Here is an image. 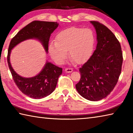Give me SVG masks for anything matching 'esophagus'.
<instances>
[{"label":"esophagus","mask_w":133,"mask_h":133,"mask_svg":"<svg viewBox=\"0 0 133 133\" xmlns=\"http://www.w3.org/2000/svg\"><path fill=\"white\" fill-rule=\"evenodd\" d=\"M65 71L66 73H71V72L73 71V69L71 68H66L65 69Z\"/></svg>","instance_id":"34e87169"}]
</instances>
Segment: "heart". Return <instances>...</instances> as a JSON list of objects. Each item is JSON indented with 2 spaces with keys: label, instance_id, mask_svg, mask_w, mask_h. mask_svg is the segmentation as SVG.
<instances>
[{
  "label": "heart",
  "instance_id": "1",
  "mask_svg": "<svg viewBox=\"0 0 133 133\" xmlns=\"http://www.w3.org/2000/svg\"><path fill=\"white\" fill-rule=\"evenodd\" d=\"M95 36L90 28L73 27L62 31L56 41L49 45L50 56L57 64H62L68 56L77 64L86 62L92 54Z\"/></svg>",
  "mask_w": 133,
  "mask_h": 133
}]
</instances>
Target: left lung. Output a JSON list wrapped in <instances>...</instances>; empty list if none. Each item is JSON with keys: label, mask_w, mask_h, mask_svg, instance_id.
Returning a JSON list of instances; mask_svg holds the SVG:
<instances>
[{"label": "left lung", "mask_w": 133, "mask_h": 133, "mask_svg": "<svg viewBox=\"0 0 133 133\" xmlns=\"http://www.w3.org/2000/svg\"><path fill=\"white\" fill-rule=\"evenodd\" d=\"M97 35V45L90 58L79 71L80 80L77 91L89 101H97L109 95L121 73L123 54L119 41L109 29L96 21H91Z\"/></svg>", "instance_id": "1"}]
</instances>
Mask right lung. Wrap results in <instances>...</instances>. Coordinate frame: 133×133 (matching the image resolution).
Instances as JSON below:
<instances>
[{"label": "right lung", "instance_id": "1", "mask_svg": "<svg viewBox=\"0 0 133 133\" xmlns=\"http://www.w3.org/2000/svg\"><path fill=\"white\" fill-rule=\"evenodd\" d=\"M59 24L57 22L34 21L19 31L10 43L8 63L13 80L19 90L29 97L41 99L50 95L56 88L59 77L62 73V68L46 62L42 71L31 78H24L17 74L11 66L10 56L11 50L19 43L28 39L35 38L42 42L46 52L51 34Z\"/></svg>", "mask_w": 133, "mask_h": 133}]
</instances>
